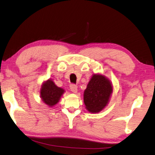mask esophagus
Masks as SVG:
<instances>
[{"instance_id": "1", "label": "esophagus", "mask_w": 155, "mask_h": 155, "mask_svg": "<svg viewBox=\"0 0 155 155\" xmlns=\"http://www.w3.org/2000/svg\"><path fill=\"white\" fill-rule=\"evenodd\" d=\"M70 90L74 93H77L78 91V87L76 85L74 84H71L70 85Z\"/></svg>"}]
</instances>
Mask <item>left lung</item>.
Here are the masks:
<instances>
[{"label":"left lung","mask_w":155,"mask_h":155,"mask_svg":"<svg viewBox=\"0 0 155 155\" xmlns=\"http://www.w3.org/2000/svg\"><path fill=\"white\" fill-rule=\"evenodd\" d=\"M112 92V84L108 78L101 74H94L83 94L85 108L92 113L101 112L108 104Z\"/></svg>","instance_id":"left-lung-1"}]
</instances>
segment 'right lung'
<instances>
[{
	"mask_svg": "<svg viewBox=\"0 0 155 155\" xmlns=\"http://www.w3.org/2000/svg\"><path fill=\"white\" fill-rule=\"evenodd\" d=\"M65 90L55 85L52 80L48 79L44 81L40 90V97L45 104L49 107H53L59 101Z\"/></svg>",
	"mask_w": 155,
	"mask_h": 155,
	"instance_id": "1",
	"label": "right lung"
}]
</instances>
